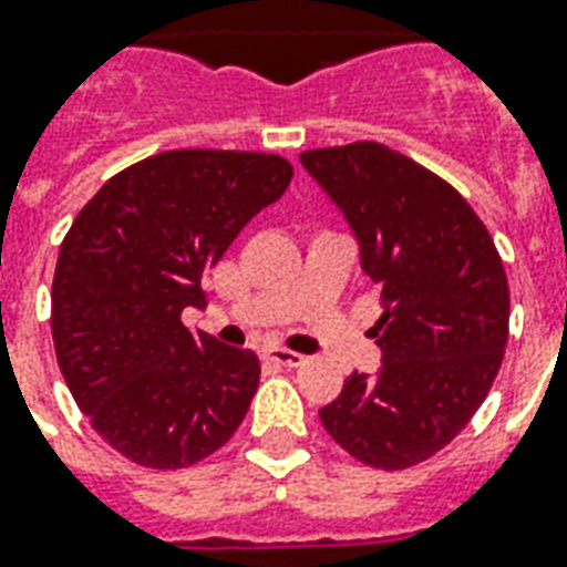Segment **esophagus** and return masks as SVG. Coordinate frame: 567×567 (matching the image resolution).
Returning <instances> with one entry per match:
<instances>
[{
	"label": "esophagus",
	"mask_w": 567,
	"mask_h": 567,
	"mask_svg": "<svg viewBox=\"0 0 567 567\" xmlns=\"http://www.w3.org/2000/svg\"><path fill=\"white\" fill-rule=\"evenodd\" d=\"M261 358L267 360V363H279V367H288V369H295L303 363V354H297V351H288V348H264L261 351Z\"/></svg>",
	"instance_id": "esophagus-1"
}]
</instances>
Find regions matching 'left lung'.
I'll return each instance as SVG.
<instances>
[{"label":"left lung","instance_id":"8db88e82","mask_svg":"<svg viewBox=\"0 0 567 567\" xmlns=\"http://www.w3.org/2000/svg\"><path fill=\"white\" fill-rule=\"evenodd\" d=\"M300 162L346 213L381 288V369L351 372L318 414L363 465L412 468L463 433L496 381L511 318L505 264L468 200L409 155L354 141Z\"/></svg>","mask_w":567,"mask_h":567}]
</instances>
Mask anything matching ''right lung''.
<instances>
[{
    "label": "right lung",
    "mask_w": 567,
    "mask_h": 567,
    "mask_svg": "<svg viewBox=\"0 0 567 567\" xmlns=\"http://www.w3.org/2000/svg\"><path fill=\"white\" fill-rule=\"evenodd\" d=\"M295 177L288 158L167 150L104 183L60 246L50 330L78 409L144 468H186L237 433L258 390L249 348L195 337L186 306L243 225Z\"/></svg>",
    "instance_id": "obj_1"
}]
</instances>
